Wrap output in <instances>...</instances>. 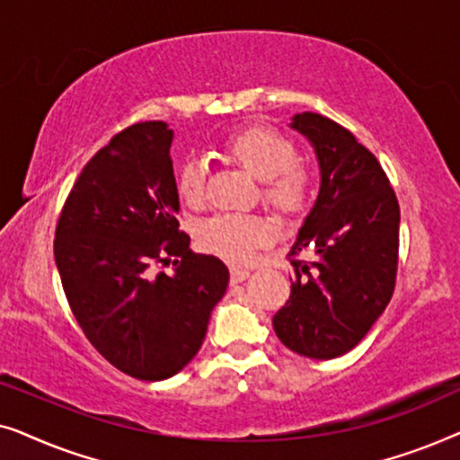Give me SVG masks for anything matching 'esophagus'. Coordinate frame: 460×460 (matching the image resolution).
Returning a JSON list of instances; mask_svg holds the SVG:
<instances>
[{
	"mask_svg": "<svg viewBox=\"0 0 460 460\" xmlns=\"http://www.w3.org/2000/svg\"><path fill=\"white\" fill-rule=\"evenodd\" d=\"M247 276H249V270L236 268V266L230 268V282H232V285H236V282H243L244 279H247Z\"/></svg>",
	"mask_w": 460,
	"mask_h": 460,
	"instance_id": "1",
	"label": "esophagus"
}]
</instances>
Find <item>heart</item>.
I'll list each match as a JSON object with an SVG mask.
<instances>
[{"instance_id": "1", "label": "heart", "mask_w": 460, "mask_h": 460, "mask_svg": "<svg viewBox=\"0 0 460 460\" xmlns=\"http://www.w3.org/2000/svg\"><path fill=\"white\" fill-rule=\"evenodd\" d=\"M224 155L261 180V203L282 219L304 216L314 199L316 175L314 169L297 159V146L291 137L266 125H251L222 144ZM207 165L199 156H188L175 173L178 194L186 205L199 207L205 199ZM274 228L260 216L222 213L205 219L197 230V243L205 253L228 263H247L268 247Z\"/></svg>"}]
</instances>
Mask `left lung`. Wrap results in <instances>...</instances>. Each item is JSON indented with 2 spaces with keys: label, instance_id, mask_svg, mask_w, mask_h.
Masks as SVG:
<instances>
[{
  "label": "left lung",
  "instance_id": "obj_1",
  "mask_svg": "<svg viewBox=\"0 0 460 460\" xmlns=\"http://www.w3.org/2000/svg\"><path fill=\"white\" fill-rule=\"evenodd\" d=\"M293 128L316 148L323 184L288 253L291 295L272 324L288 349L331 360L356 348L392 299L400 205L381 163L351 131L316 112L295 115Z\"/></svg>",
  "mask_w": 460,
  "mask_h": 460
}]
</instances>
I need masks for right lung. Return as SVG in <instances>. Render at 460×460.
Segmentation results:
<instances>
[{
    "label": "right lung",
    "instance_id": "1",
    "mask_svg": "<svg viewBox=\"0 0 460 460\" xmlns=\"http://www.w3.org/2000/svg\"><path fill=\"white\" fill-rule=\"evenodd\" d=\"M172 137L163 121L112 136L73 184L54 236L62 288L87 341L140 381L169 379L197 356L230 279L216 255L192 253L180 230ZM169 262L173 275L162 270Z\"/></svg>",
    "mask_w": 460,
    "mask_h": 460
}]
</instances>
